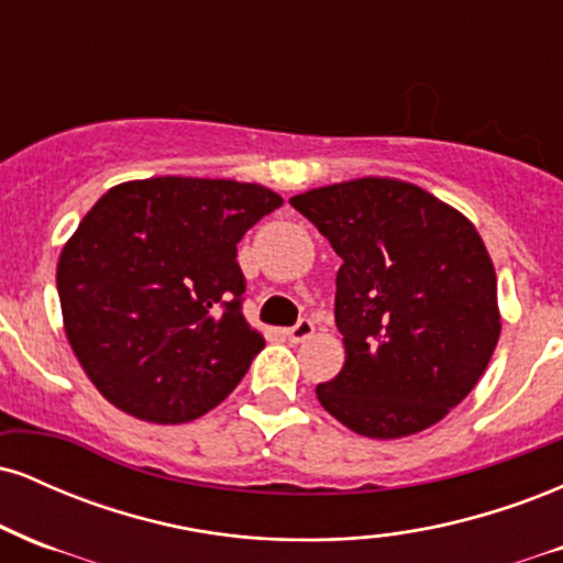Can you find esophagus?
I'll use <instances>...</instances> for the list:
<instances>
[{
	"label": "esophagus",
	"instance_id": "obj_1",
	"mask_svg": "<svg viewBox=\"0 0 563 563\" xmlns=\"http://www.w3.org/2000/svg\"><path fill=\"white\" fill-rule=\"evenodd\" d=\"M312 333H314V322L307 320V318L299 320L294 328H288V331H286L290 344H301V341H307Z\"/></svg>",
	"mask_w": 563,
	"mask_h": 563
}]
</instances>
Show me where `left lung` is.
<instances>
[{
	"label": "left lung",
	"mask_w": 563,
	"mask_h": 563,
	"mask_svg": "<svg viewBox=\"0 0 563 563\" xmlns=\"http://www.w3.org/2000/svg\"><path fill=\"white\" fill-rule=\"evenodd\" d=\"M341 256L344 367L318 384L328 412L371 439L418 434L461 405L497 339V277L482 235L423 187L363 177L290 198Z\"/></svg>",
	"instance_id": "obj_1"
}]
</instances>
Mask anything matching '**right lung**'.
I'll use <instances>...</instances> for the list:
<instances>
[{
  "label": "right lung",
  "instance_id": "1",
  "mask_svg": "<svg viewBox=\"0 0 563 563\" xmlns=\"http://www.w3.org/2000/svg\"><path fill=\"white\" fill-rule=\"evenodd\" d=\"M283 198L235 179L111 187L63 245V328L97 391L147 423H187L241 384L264 335L243 318L238 243Z\"/></svg>",
  "mask_w": 563,
  "mask_h": 563
}]
</instances>
